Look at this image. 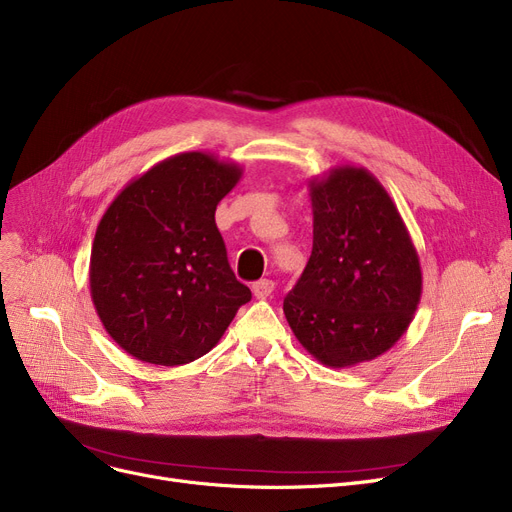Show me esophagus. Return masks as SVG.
Listing matches in <instances>:
<instances>
[{"label":"esophagus","instance_id":"esophagus-1","mask_svg":"<svg viewBox=\"0 0 512 512\" xmlns=\"http://www.w3.org/2000/svg\"><path fill=\"white\" fill-rule=\"evenodd\" d=\"M272 293H274V282L268 280V278L257 280V282L253 284V295H255L257 299H268Z\"/></svg>","mask_w":512,"mask_h":512}]
</instances>
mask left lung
<instances>
[{
    "label": "left lung",
    "instance_id": "obj_1",
    "mask_svg": "<svg viewBox=\"0 0 512 512\" xmlns=\"http://www.w3.org/2000/svg\"><path fill=\"white\" fill-rule=\"evenodd\" d=\"M314 247L284 316L297 341L330 368L389 351L408 330L422 295L410 232L376 177L355 165L309 180Z\"/></svg>",
    "mask_w": 512,
    "mask_h": 512
}]
</instances>
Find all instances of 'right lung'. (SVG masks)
Segmentation results:
<instances>
[{
    "instance_id": "right-lung-1",
    "label": "right lung",
    "mask_w": 512,
    "mask_h": 512,
    "mask_svg": "<svg viewBox=\"0 0 512 512\" xmlns=\"http://www.w3.org/2000/svg\"><path fill=\"white\" fill-rule=\"evenodd\" d=\"M242 167L180 152L131 180L104 211L90 293L113 341L136 360L182 366L209 353L251 301L230 270L215 209Z\"/></svg>"
}]
</instances>
